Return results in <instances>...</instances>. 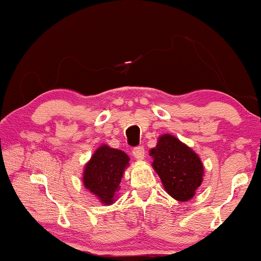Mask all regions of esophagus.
<instances>
[{
  "label": "esophagus",
  "mask_w": 261,
  "mask_h": 261,
  "mask_svg": "<svg viewBox=\"0 0 261 261\" xmlns=\"http://www.w3.org/2000/svg\"><path fill=\"white\" fill-rule=\"evenodd\" d=\"M132 153H133L134 158L138 159V160H142L145 158V148L144 146H138V147H134L133 151H132Z\"/></svg>",
  "instance_id": "1"
}]
</instances>
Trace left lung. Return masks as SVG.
Returning a JSON list of instances; mask_svg holds the SVG:
<instances>
[{
    "label": "left lung",
    "instance_id": "1",
    "mask_svg": "<svg viewBox=\"0 0 261 261\" xmlns=\"http://www.w3.org/2000/svg\"><path fill=\"white\" fill-rule=\"evenodd\" d=\"M153 169L158 173L165 191L180 202L189 201L201 187L203 164L190 147L176 137L164 134L149 151Z\"/></svg>",
    "mask_w": 261,
    "mask_h": 261
}]
</instances>
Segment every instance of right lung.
Listing matches in <instances>:
<instances>
[{
    "label": "right lung",
    "instance_id": "right-lung-1",
    "mask_svg": "<svg viewBox=\"0 0 261 261\" xmlns=\"http://www.w3.org/2000/svg\"><path fill=\"white\" fill-rule=\"evenodd\" d=\"M128 165L129 156L126 153L108 145L99 146L84 167V187L97 196L103 204H113Z\"/></svg>",
    "mask_w": 261,
    "mask_h": 261
}]
</instances>
